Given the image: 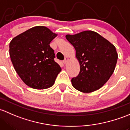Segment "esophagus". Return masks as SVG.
Wrapping results in <instances>:
<instances>
[{
  "mask_svg": "<svg viewBox=\"0 0 130 130\" xmlns=\"http://www.w3.org/2000/svg\"><path fill=\"white\" fill-rule=\"evenodd\" d=\"M68 61H69V58H68V57H66V58L64 59V60L63 61V62L64 64H66L67 62H68Z\"/></svg>",
  "mask_w": 130,
  "mask_h": 130,
  "instance_id": "1",
  "label": "esophagus"
}]
</instances>
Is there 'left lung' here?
Instances as JSON below:
<instances>
[{
	"label": "left lung",
	"instance_id": "obj_1",
	"mask_svg": "<svg viewBox=\"0 0 130 130\" xmlns=\"http://www.w3.org/2000/svg\"><path fill=\"white\" fill-rule=\"evenodd\" d=\"M66 37L74 46L80 65L78 76L71 79L73 86L85 93L100 89L115 71L118 59L115 45L92 30L68 34Z\"/></svg>",
	"mask_w": 130,
	"mask_h": 130
}]
</instances>
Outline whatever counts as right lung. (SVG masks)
I'll list each match as a JSON object with an SVG mask.
<instances>
[{
	"label": "right lung",
	"mask_w": 130,
	"mask_h": 130,
	"mask_svg": "<svg viewBox=\"0 0 130 130\" xmlns=\"http://www.w3.org/2000/svg\"><path fill=\"white\" fill-rule=\"evenodd\" d=\"M57 34L45 26H36L13 38L9 54L16 73L26 85L36 89L53 86L61 71L55 62L50 42Z\"/></svg>",
	"instance_id": "obj_1"
}]
</instances>
